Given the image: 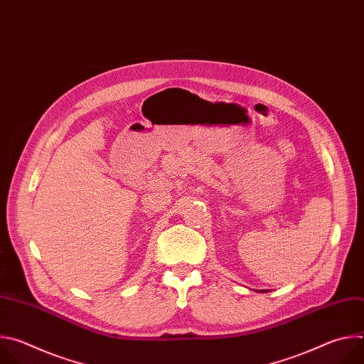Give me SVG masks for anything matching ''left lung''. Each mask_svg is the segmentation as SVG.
I'll list each match as a JSON object with an SVG mask.
<instances>
[{"label":"left lung","mask_w":364,"mask_h":364,"mask_svg":"<svg viewBox=\"0 0 364 364\" xmlns=\"http://www.w3.org/2000/svg\"><path fill=\"white\" fill-rule=\"evenodd\" d=\"M257 292H268V289H261V291H257Z\"/></svg>","instance_id":"8db88e82"}]
</instances>
